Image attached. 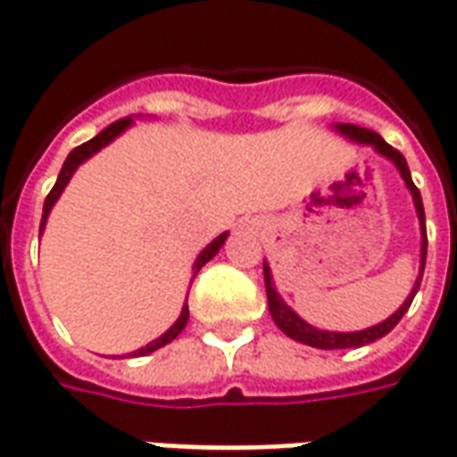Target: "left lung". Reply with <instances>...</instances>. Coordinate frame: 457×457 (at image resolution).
I'll list each match as a JSON object with an SVG mask.
<instances>
[{
	"label": "left lung",
	"instance_id": "8db88e82",
	"mask_svg": "<svg viewBox=\"0 0 457 457\" xmlns=\"http://www.w3.org/2000/svg\"><path fill=\"white\" fill-rule=\"evenodd\" d=\"M335 132H339L342 137H347L352 142H359V145H367L371 150L381 154V157H386V160L399 170L401 179L406 182L409 187L411 196H413V206H416V213H419V226H420V268H419V278H416V283L411 287L409 297L403 300V305L389 315L384 322H378V325H371L367 329H359V332H329V329H317L310 322H305L303 317L297 315L293 307L286 305V300L280 297V293L275 290L273 283V273H270V265L268 261H263V275H265V293H268V310H270V317H273V322L283 332H286L287 337L295 339V342H303L307 347H317V349H354V347H364V345H371V342H377V339L386 337L394 327L399 325V320L406 315V310L413 303V297L419 293L420 287V278H423V268H426V251H428V238H426V213H423V202H420V192L416 189V184L411 179V171L409 164L403 160V154L399 150H394L389 142L384 140L381 135L377 132L367 130V128H357V125H345V122H337V125H332Z\"/></svg>",
	"mask_w": 457,
	"mask_h": 457
}]
</instances>
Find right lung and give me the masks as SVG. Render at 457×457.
I'll return each instance as SVG.
<instances>
[{
    "instance_id": "1",
    "label": "right lung",
    "mask_w": 457,
    "mask_h": 457,
    "mask_svg": "<svg viewBox=\"0 0 457 457\" xmlns=\"http://www.w3.org/2000/svg\"><path fill=\"white\" fill-rule=\"evenodd\" d=\"M132 122H135V120H132V118L118 120V122H112V125H108V128H105V130H103V132H98V135H96L93 140L83 142L80 147H76V150L68 154L66 162H63V167H61V174H58L56 184H54V189L48 192L46 202H44V216H41V228H38V234H44V228H46L48 213H51V209H54V204L58 202V196L63 194V189H66V184L71 182V177L76 174V170H79L80 164H83V162H86V160H90V157H93L96 152L103 150V147H105V145H110V142L115 140V137H120L122 132L130 128ZM226 238H228V231H223L221 236H216L212 244L206 245L202 253L196 255V261H194V268H192V270H194L192 280H194V278H196V273L202 270L204 265L209 263L213 255L221 251V245L226 244ZM187 320H189V305L184 303L182 312H179V317H177V322H174V325H171L170 329L164 332V335H160V337H157V339H152L150 345H145V347L137 349V352H132V354H128V357H145V354H152L154 349H160V347H164V345H170L171 339H177V335H179L184 327H187Z\"/></svg>"
}]
</instances>
